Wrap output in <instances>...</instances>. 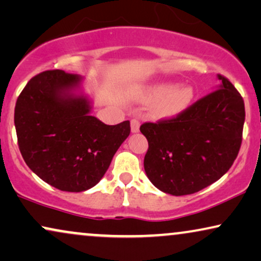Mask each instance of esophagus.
I'll list each match as a JSON object with an SVG mask.
<instances>
[{"mask_svg":"<svg viewBox=\"0 0 261 261\" xmlns=\"http://www.w3.org/2000/svg\"><path fill=\"white\" fill-rule=\"evenodd\" d=\"M140 126H141L140 120H137V119L131 120V133H134V134L138 133V131H140Z\"/></svg>","mask_w":261,"mask_h":261,"instance_id":"34e87169","label":"esophagus"}]
</instances>
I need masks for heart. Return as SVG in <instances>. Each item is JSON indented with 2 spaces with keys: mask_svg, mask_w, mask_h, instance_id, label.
Returning a JSON list of instances; mask_svg holds the SVG:
<instances>
[{
  "mask_svg": "<svg viewBox=\"0 0 261 261\" xmlns=\"http://www.w3.org/2000/svg\"><path fill=\"white\" fill-rule=\"evenodd\" d=\"M150 98L158 99L155 112L161 118H175L185 112L194 100V89L190 85L162 82L148 90Z\"/></svg>",
  "mask_w": 261,
  "mask_h": 261,
  "instance_id": "1",
  "label": "heart"
}]
</instances>
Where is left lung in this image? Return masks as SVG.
<instances>
[{
    "label": "left lung",
    "mask_w": 261,
    "mask_h": 261,
    "mask_svg": "<svg viewBox=\"0 0 261 261\" xmlns=\"http://www.w3.org/2000/svg\"><path fill=\"white\" fill-rule=\"evenodd\" d=\"M217 79L214 92L180 116L141 125L149 143L145 174L162 192L185 196L205 189L229 171L239 154L244 99L229 80Z\"/></svg>",
    "instance_id": "8db88e82"
}]
</instances>
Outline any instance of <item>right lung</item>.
Returning <instances> with one entry per match:
<instances>
[{
  "mask_svg": "<svg viewBox=\"0 0 261 261\" xmlns=\"http://www.w3.org/2000/svg\"><path fill=\"white\" fill-rule=\"evenodd\" d=\"M85 79L47 70L30 80L14 113L17 143L31 171L61 191L82 192L102 179L130 135V121L106 125L92 116Z\"/></svg>",
  "mask_w": 261,
  "mask_h": 261,
  "instance_id": "obj_1",
  "label": "right lung"
}]
</instances>
